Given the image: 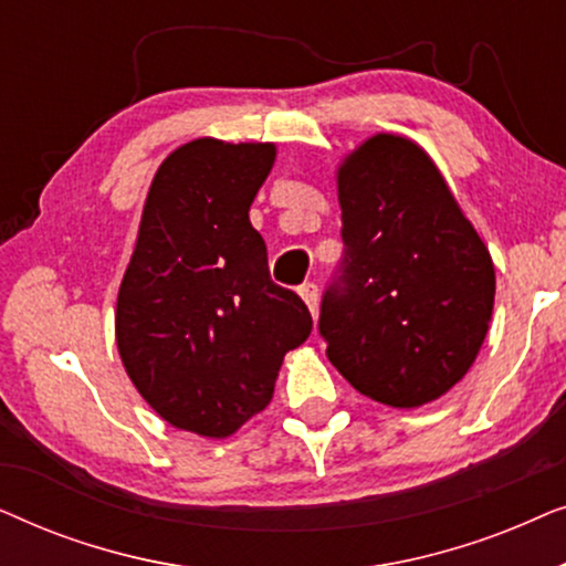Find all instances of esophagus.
Returning <instances> with one entry per match:
<instances>
[{"label":"esophagus","mask_w":566,"mask_h":566,"mask_svg":"<svg viewBox=\"0 0 566 566\" xmlns=\"http://www.w3.org/2000/svg\"><path fill=\"white\" fill-rule=\"evenodd\" d=\"M298 293H301V298L306 301V306H308V312H312V316L319 314V289H316L314 283H304L298 289Z\"/></svg>","instance_id":"1"}]
</instances>
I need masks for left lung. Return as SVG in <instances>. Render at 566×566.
<instances>
[{
    "mask_svg": "<svg viewBox=\"0 0 566 566\" xmlns=\"http://www.w3.org/2000/svg\"><path fill=\"white\" fill-rule=\"evenodd\" d=\"M343 275L322 301L327 358L363 397L430 405L474 366L490 332L494 262L420 144L374 134L335 169Z\"/></svg>",
    "mask_w": 566,
    "mask_h": 566,
    "instance_id": "1",
    "label": "left lung"
}]
</instances>
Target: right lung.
<instances>
[{
  "mask_svg": "<svg viewBox=\"0 0 566 566\" xmlns=\"http://www.w3.org/2000/svg\"><path fill=\"white\" fill-rule=\"evenodd\" d=\"M273 142L203 136L177 146L146 192L115 304V345L146 405L177 430L229 438L273 399L285 353L312 332L270 281L250 206Z\"/></svg>",
  "mask_w": 566,
  "mask_h": 566,
  "instance_id": "right-lung-1",
  "label": "right lung"
}]
</instances>
